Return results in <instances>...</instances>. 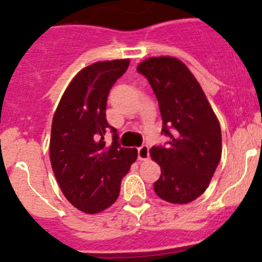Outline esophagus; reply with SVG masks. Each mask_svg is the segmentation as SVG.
I'll return each instance as SVG.
<instances>
[{
  "label": "esophagus",
  "instance_id": "obj_1",
  "mask_svg": "<svg viewBox=\"0 0 262 262\" xmlns=\"http://www.w3.org/2000/svg\"><path fill=\"white\" fill-rule=\"evenodd\" d=\"M149 156V147L147 144H143L138 148L139 160H147Z\"/></svg>",
  "mask_w": 262,
  "mask_h": 262
}]
</instances>
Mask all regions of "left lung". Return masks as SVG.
<instances>
[{"mask_svg":"<svg viewBox=\"0 0 262 262\" xmlns=\"http://www.w3.org/2000/svg\"><path fill=\"white\" fill-rule=\"evenodd\" d=\"M138 72L159 101L165 145L151 148L161 168L155 193L170 203H189L209 186L222 156V131L200 82L176 57H149Z\"/></svg>","mask_w":262,"mask_h":262,"instance_id":"obj_1","label":"left lung"}]
</instances>
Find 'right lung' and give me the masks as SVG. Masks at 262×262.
Wrapping results in <instances>:
<instances>
[{
    "mask_svg": "<svg viewBox=\"0 0 262 262\" xmlns=\"http://www.w3.org/2000/svg\"><path fill=\"white\" fill-rule=\"evenodd\" d=\"M129 60L98 61L76 75L52 119L50 159L62 194L76 209L97 214L117 201L122 178L138 157L136 148L118 143L117 128L106 120L110 89ZM110 130L113 143L104 135Z\"/></svg>",
    "mask_w": 262,
    "mask_h": 262,
    "instance_id": "add662e5",
    "label": "right lung"
}]
</instances>
